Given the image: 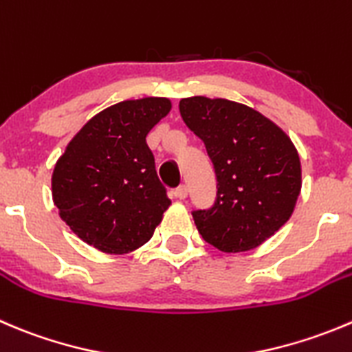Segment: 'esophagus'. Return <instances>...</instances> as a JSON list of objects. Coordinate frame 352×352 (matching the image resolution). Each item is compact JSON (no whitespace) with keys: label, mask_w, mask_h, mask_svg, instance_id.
Wrapping results in <instances>:
<instances>
[{"label":"esophagus","mask_w":352,"mask_h":352,"mask_svg":"<svg viewBox=\"0 0 352 352\" xmlns=\"http://www.w3.org/2000/svg\"><path fill=\"white\" fill-rule=\"evenodd\" d=\"M173 194H175V197H179V199H186L187 197V186H179L175 190H173Z\"/></svg>","instance_id":"34e87169"}]
</instances>
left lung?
<instances>
[{
	"label": "left lung",
	"mask_w": 352,
	"mask_h": 352,
	"mask_svg": "<svg viewBox=\"0 0 352 352\" xmlns=\"http://www.w3.org/2000/svg\"><path fill=\"white\" fill-rule=\"evenodd\" d=\"M180 117L204 142L217 175V199L192 211L208 244L223 252L258 248L294 211L301 162L291 139L259 111L228 100L184 98Z\"/></svg>",
	"instance_id": "1"
}]
</instances>
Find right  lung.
<instances>
[{
	"mask_svg": "<svg viewBox=\"0 0 352 352\" xmlns=\"http://www.w3.org/2000/svg\"><path fill=\"white\" fill-rule=\"evenodd\" d=\"M166 98L113 104L91 118L54 165L60 217L77 237L108 254L141 248L170 206L146 135L166 117Z\"/></svg>",
	"mask_w": 352,
	"mask_h": 352,
	"instance_id": "obj_1",
	"label": "right lung"
}]
</instances>
